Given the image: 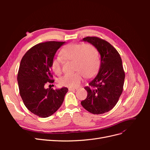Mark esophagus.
Returning a JSON list of instances; mask_svg holds the SVG:
<instances>
[{
  "instance_id": "obj_1",
  "label": "esophagus",
  "mask_w": 150,
  "mask_h": 150,
  "mask_svg": "<svg viewBox=\"0 0 150 150\" xmlns=\"http://www.w3.org/2000/svg\"><path fill=\"white\" fill-rule=\"evenodd\" d=\"M77 89H74V88H69V91H76Z\"/></svg>"
}]
</instances>
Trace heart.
I'll return each mask as SVG.
<instances>
[{"label":"heart","instance_id":"heart-1","mask_svg":"<svg viewBox=\"0 0 150 150\" xmlns=\"http://www.w3.org/2000/svg\"><path fill=\"white\" fill-rule=\"evenodd\" d=\"M61 55L65 60L73 61V74H66L59 79V83L65 87H78L83 79H90L96 75L100 67V59L97 49L90 44H71L63 48ZM51 69L57 75L61 74V61L54 57L51 62Z\"/></svg>","mask_w":150,"mask_h":150}]
</instances>
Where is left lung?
Wrapping results in <instances>:
<instances>
[{
	"mask_svg": "<svg viewBox=\"0 0 150 150\" xmlns=\"http://www.w3.org/2000/svg\"><path fill=\"white\" fill-rule=\"evenodd\" d=\"M83 41L96 47L101 56V65L95 78L85 87L88 96L81 102L91 113L100 115L115 107L123 89L125 74L122 60L116 49L108 42L97 37H86Z\"/></svg>",
	"mask_w": 150,
	"mask_h": 150,
	"instance_id": "obj_1",
	"label": "left lung"
}]
</instances>
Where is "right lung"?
Masks as SVG:
<instances>
[{
  "instance_id": "right-lung-1",
  "label": "right lung",
  "mask_w": 150,
  "mask_h": 150,
  "mask_svg": "<svg viewBox=\"0 0 150 150\" xmlns=\"http://www.w3.org/2000/svg\"><path fill=\"white\" fill-rule=\"evenodd\" d=\"M65 42L39 43L27 52L20 63L17 74L19 93L24 105L33 114L47 117L61 107L68 89H46L52 83L51 62L57 49Z\"/></svg>"
}]
</instances>
